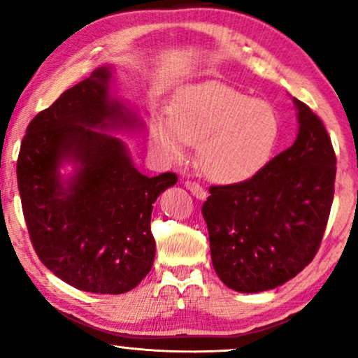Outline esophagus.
<instances>
[{"label": "esophagus", "mask_w": 358, "mask_h": 358, "mask_svg": "<svg viewBox=\"0 0 358 358\" xmlns=\"http://www.w3.org/2000/svg\"><path fill=\"white\" fill-rule=\"evenodd\" d=\"M185 187H187L190 192H192L194 197H197L200 200L207 199V192H205V189L200 184L192 182V180H185Z\"/></svg>", "instance_id": "34e87169"}]
</instances>
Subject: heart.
<instances>
[{"instance_id": "obj_1", "label": "heart", "mask_w": 358, "mask_h": 358, "mask_svg": "<svg viewBox=\"0 0 358 358\" xmlns=\"http://www.w3.org/2000/svg\"><path fill=\"white\" fill-rule=\"evenodd\" d=\"M150 145L169 163L184 161L199 146L200 168L213 182L251 179L272 158L280 138V119L266 101L222 83L184 87L169 107V119L156 115Z\"/></svg>"}]
</instances>
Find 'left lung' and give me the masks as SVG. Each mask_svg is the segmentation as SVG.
I'll use <instances>...</instances> for the list:
<instances>
[{"label":"left lung","mask_w":358,"mask_h":358,"mask_svg":"<svg viewBox=\"0 0 358 358\" xmlns=\"http://www.w3.org/2000/svg\"><path fill=\"white\" fill-rule=\"evenodd\" d=\"M290 148L254 178L210 187L202 213L217 275L241 293L272 290L316 256L334 199L336 155L320 117L301 101Z\"/></svg>","instance_id":"8db88e82"}]
</instances>
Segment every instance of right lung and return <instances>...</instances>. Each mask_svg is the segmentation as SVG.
<instances>
[{"instance_id": "right-lung-1", "label": "right lung", "mask_w": 358, "mask_h": 358, "mask_svg": "<svg viewBox=\"0 0 358 358\" xmlns=\"http://www.w3.org/2000/svg\"><path fill=\"white\" fill-rule=\"evenodd\" d=\"M110 65L66 90L29 124L17 187L32 246L48 271L83 292L120 295L146 277L156 243L150 222L174 173L141 174L110 131L143 129L110 92ZM73 166L70 175L61 169Z\"/></svg>"}]
</instances>
